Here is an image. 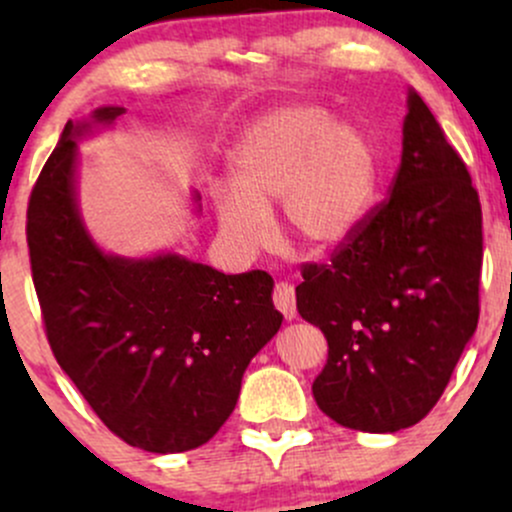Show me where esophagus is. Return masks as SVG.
Here are the masks:
<instances>
[{"label": "esophagus", "instance_id": "obj_1", "mask_svg": "<svg viewBox=\"0 0 512 512\" xmlns=\"http://www.w3.org/2000/svg\"><path fill=\"white\" fill-rule=\"evenodd\" d=\"M272 301L276 305V310H279V313L284 315L286 320H293V317H296V293H293L291 284H286V281H279V284L274 286Z\"/></svg>", "mask_w": 512, "mask_h": 512}]
</instances>
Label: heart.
Returning a JSON list of instances; mask_svg holds the SVG:
<instances>
[{"mask_svg": "<svg viewBox=\"0 0 512 512\" xmlns=\"http://www.w3.org/2000/svg\"><path fill=\"white\" fill-rule=\"evenodd\" d=\"M236 190L216 195L221 231L238 250L269 240L267 207L281 199L286 233L310 250L344 243L370 207L373 151L320 108L293 105L255 122L231 151Z\"/></svg>", "mask_w": 512, "mask_h": 512, "instance_id": "1", "label": "heart"}]
</instances>
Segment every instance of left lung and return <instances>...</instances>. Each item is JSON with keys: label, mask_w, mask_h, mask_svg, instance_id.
I'll return each instance as SVG.
<instances>
[{"label": "left lung", "mask_w": 512, "mask_h": 512, "mask_svg": "<svg viewBox=\"0 0 512 512\" xmlns=\"http://www.w3.org/2000/svg\"><path fill=\"white\" fill-rule=\"evenodd\" d=\"M402 132L390 195L296 286L298 313L327 339L317 407L366 433L419 424L479 322V192L416 91Z\"/></svg>", "instance_id": "8db88e82"}]
</instances>
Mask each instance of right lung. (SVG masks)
Wrapping results in <instances>:
<instances>
[{
	"label": "right lung",
	"instance_id": "right-lung-1",
	"mask_svg": "<svg viewBox=\"0 0 512 512\" xmlns=\"http://www.w3.org/2000/svg\"><path fill=\"white\" fill-rule=\"evenodd\" d=\"M122 108H101L113 122ZM62 139L28 199L33 286L52 354L117 438L149 452L195 450L236 409L250 358L281 327L272 276L223 274L163 255L122 260L86 236L74 202L76 144Z\"/></svg>",
	"mask_w": 512,
	"mask_h": 512
}]
</instances>
